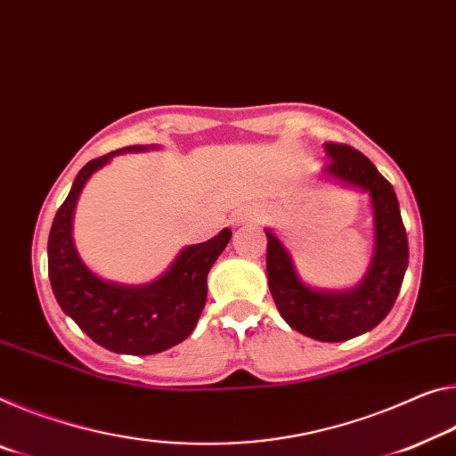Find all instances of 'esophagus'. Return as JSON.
<instances>
[{
    "label": "esophagus",
    "mask_w": 456,
    "mask_h": 456,
    "mask_svg": "<svg viewBox=\"0 0 456 456\" xmlns=\"http://www.w3.org/2000/svg\"><path fill=\"white\" fill-rule=\"evenodd\" d=\"M262 219V208L248 207L243 211L237 213V223H248V221H259Z\"/></svg>",
    "instance_id": "1"
}]
</instances>
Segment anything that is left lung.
<instances>
[{"label": "left lung", "instance_id": "obj_1", "mask_svg": "<svg viewBox=\"0 0 456 456\" xmlns=\"http://www.w3.org/2000/svg\"><path fill=\"white\" fill-rule=\"evenodd\" d=\"M324 172L370 192L373 205L375 251L370 272L349 292H319L296 276L290 254L272 231L267 235V284L281 319L294 330L324 343H338L371 330L386 319L400 294L408 267V237L394 186L370 158L346 143L327 142Z\"/></svg>", "mask_w": 456, "mask_h": 456}]
</instances>
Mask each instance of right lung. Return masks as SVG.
Masks as SVG:
<instances>
[{"mask_svg":"<svg viewBox=\"0 0 456 456\" xmlns=\"http://www.w3.org/2000/svg\"><path fill=\"white\" fill-rule=\"evenodd\" d=\"M127 146L86 162L64 199L48 235V278L61 308L97 345L126 355H154L183 343L197 327L207 302V276L215 259L227 248L231 231L180 251L162 278L148 286L129 288L97 278L72 243V213L78 194L93 172Z\"/></svg>","mask_w":456,"mask_h":456,"instance_id":"right-lung-1","label":"right lung"}]
</instances>
